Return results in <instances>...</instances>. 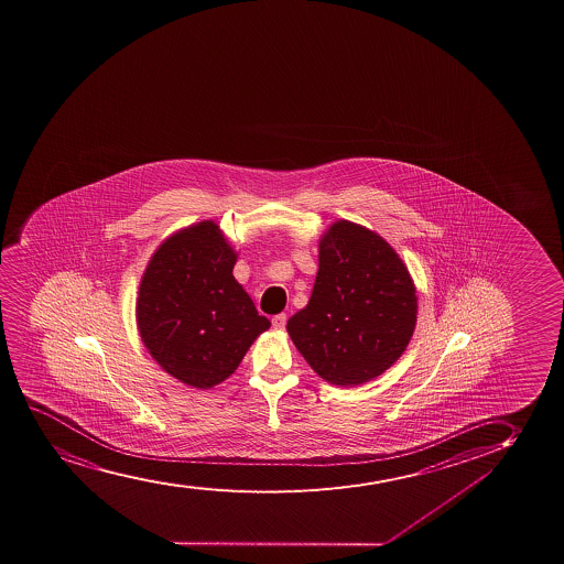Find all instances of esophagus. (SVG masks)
I'll list each match as a JSON object with an SVG mask.
<instances>
[{
  "mask_svg": "<svg viewBox=\"0 0 564 564\" xmlns=\"http://www.w3.org/2000/svg\"><path fill=\"white\" fill-rule=\"evenodd\" d=\"M285 319H288V316H285V314H276V316L272 318V327H274V329H284Z\"/></svg>",
  "mask_w": 564,
  "mask_h": 564,
  "instance_id": "esophagus-1",
  "label": "esophagus"
}]
</instances>
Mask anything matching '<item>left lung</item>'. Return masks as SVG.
<instances>
[{"instance_id":"8db88e82","label":"left lung","mask_w":564,"mask_h":564,"mask_svg":"<svg viewBox=\"0 0 564 564\" xmlns=\"http://www.w3.org/2000/svg\"><path fill=\"white\" fill-rule=\"evenodd\" d=\"M318 261L308 305L285 327L322 379L358 387L405 352L416 324V290L394 248L346 219L319 238Z\"/></svg>"}]
</instances>
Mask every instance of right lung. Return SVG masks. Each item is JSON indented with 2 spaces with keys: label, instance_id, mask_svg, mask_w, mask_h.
Wrapping results in <instances>:
<instances>
[{
  "label": "right lung",
  "instance_id": "right-lung-1",
  "mask_svg": "<svg viewBox=\"0 0 564 564\" xmlns=\"http://www.w3.org/2000/svg\"><path fill=\"white\" fill-rule=\"evenodd\" d=\"M237 253L219 225L200 221L156 248L140 282L138 332L166 373L195 388L231 377L271 327L232 276Z\"/></svg>",
  "mask_w": 564,
  "mask_h": 564
}]
</instances>
